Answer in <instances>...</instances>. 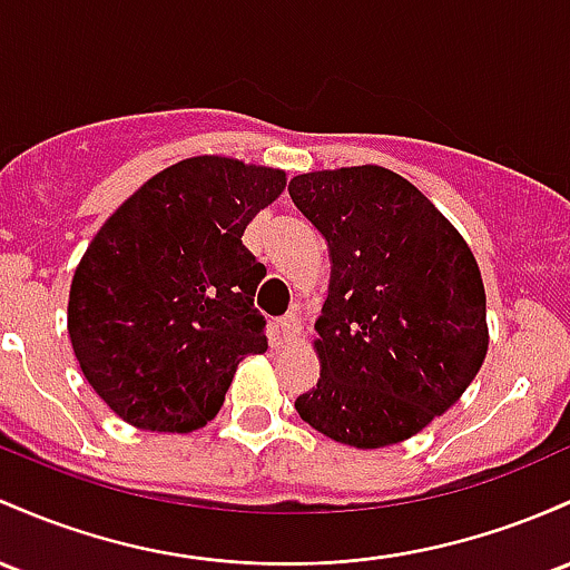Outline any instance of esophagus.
Here are the masks:
<instances>
[{
	"label": "esophagus",
	"instance_id": "obj_1",
	"mask_svg": "<svg viewBox=\"0 0 570 570\" xmlns=\"http://www.w3.org/2000/svg\"><path fill=\"white\" fill-rule=\"evenodd\" d=\"M275 327H278V333H281V337H284V341H292V337H295V335L299 333V322H297L295 314L281 316Z\"/></svg>",
	"mask_w": 570,
	"mask_h": 570
}]
</instances>
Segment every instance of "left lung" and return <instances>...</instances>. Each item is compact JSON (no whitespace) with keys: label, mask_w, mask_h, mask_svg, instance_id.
Returning a JSON list of instances; mask_svg holds the SVG:
<instances>
[{"label":"left lung","mask_w":570,"mask_h":570,"mask_svg":"<svg viewBox=\"0 0 570 570\" xmlns=\"http://www.w3.org/2000/svg\"><path fill=\"white\" fill-rule=\"evenodd\" d=\"M289 197L330 248L316 386L303 422L356 449L405 441L452 409L487 356L476 259L403 175L362 165L295 175Z\"/></svg>","instance_id":"1"}]
</instances>
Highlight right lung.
I'll list each match as a JSON object with an SVG mask.
<instances>
[{"label":"right lung","instance_id":"1","mask_svg":"<svg viewBox=\"0 0 570 570\" xmlns=\"http://www.w3.org/2000/svg\"><path fill=\"white\" fill-rule=\"evenodd\" d=\"M284 186V170L191 156L146 180L94 235L72 275L67 330L86 381L124 422L205 428L237 365L267 352L254 308L265 265L240 237Z\"/></svg>","mask_w":570,"mask_h":570}]
</instances>
